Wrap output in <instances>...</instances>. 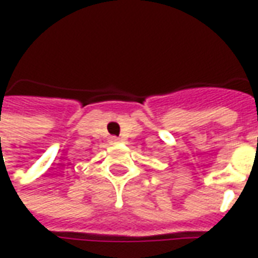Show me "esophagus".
Masks as SVG:
<instances>
[{
    "mask_svg": "<svg viewBox=\"0 0 258 258\" xmlns=\"http://www.w3.org/2000/svg\"><path fill=\"white\" fill-rule=\"evenodd\" d=\"M112 140H113V141H114V142H117V141H118V138H117V137H113Z\"/></svg>",
    "mask_w": 258,
    "mask_h": 258,
    "instance_id": "obj_1",
    "label": "esophagus"
}]
</instances>
